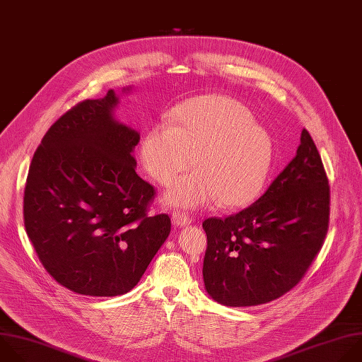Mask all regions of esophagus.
Returning a JSON list of instances; mask_svg holds the SVG:
<instances>
[{
  "instance_id": "34e87169",
  "label": "esophagus",
  "mask_w": 362,
  "mask_h": 362,
  "mask_svg": "<svg viewBox=\"0 0 362 362\" xmlns=\"http://www.w3.org/2000/svg\"><path fill=\"white\" fill-rule=\"evenodd\" d=\"M172 223L175 227H185L187 224L192 223V218L187 217L185 213H180V211H175L172 214Z\"/></svg>"
}]
</instances>
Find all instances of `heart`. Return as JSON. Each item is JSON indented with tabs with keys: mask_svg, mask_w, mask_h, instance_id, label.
<instances>
[{
	"mask_svg": "<svg viewBox=\"0 0 362 362\" xmlns=\"http://www.w3.org/2000/svg\"><path fill=\"white\" fill-rule=\"evenodd\" d=\"M273 139L250 110L226 96H203L179 106L170 124L145 135L141 159L175 207L199 209L217 199L223 207L249 204L262 190L273 162ZM197 162H194V158Z\"/></svg>",
	"mask_w": 362,
	"mask_h": 362,
	"instance_id": "b5f03b06",
	"label": "heart"
}]
</instances>
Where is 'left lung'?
I'll return each mask as SVG.
<instances>
[{
  "mask_svg": "<svg viewBox=\"0 0 362 362\" xmlns=\"http://www.w3.org/2000/svg\"><path fill=\"white\" fill-rule=\"evenodd\" d=\"M329 187L320 153L303 129L294 159L247 209L207 218L206 293L227 307L270 303L303 279L328 230Z\"/></svg>",
  "mask_w": 362,
  "mask_h": 362,
  "instance_id": "obj_1",
  "label": "left lung"
}]
</instances>
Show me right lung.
I'll list each match as a JSON object with an SVG mask.
<instances>
[{
	"instance_id": "right-lung-1",
	"label": "right lung",
	"mask_w": 362,
	"mask_h": 362,
	"mask_svg": "<svg viewBox=\"0 0 362 362\" xmlns=\"http://www.w3.org/2000/svg\"><path fill=\"white\" fill-rule=\"evenodd\" d=\"M117 105L109 89L62 115L34 153L24 192V224L42 266L92 297L131 291L170 233L168 214H146L155 190L135 172L141 134L115 117Z\"/></svg>"
}]
</instances>
